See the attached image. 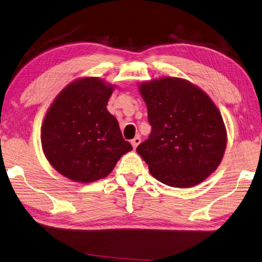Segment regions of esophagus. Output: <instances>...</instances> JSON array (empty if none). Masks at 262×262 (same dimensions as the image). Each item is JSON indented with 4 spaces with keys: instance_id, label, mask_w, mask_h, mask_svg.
<instances>
[{
    "instance_id": "obj_1",
    "label": "esophagus",
    "mask_w": 262,
    "mask_h": 262,
    "mask_svg": "<svg viewBox=\"0 0 262 262\" xmlns=\"http://www.w3.org/2000/svg\"><path fill=\"white\" fill-rule=\"evenodd\" d=\"M130 143H132L133 147L136 148V147L138 146V144H140V143H141V137H140V136H136L135 138H133Z\"/></svg>"
}]
</instances>
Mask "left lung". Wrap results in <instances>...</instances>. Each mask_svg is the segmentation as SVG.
<instances>
[{"mask_svg": "<svg viewBox=\"0 0 262 262\" xmlns=\"http://www.w3.org/2000/svg\"><path fill=\"white\" fill-rule=\"evenodd\" d=\"M152 132L136 151L151 175L171 187L187 188L219 167L227 145L222 114L200 87L178 77L143 81Z\"/></svg>", "mask_w": 262, "mask_h": 262, "instance_id": "left-lung-1", "label": "left lung"}]
</instances>
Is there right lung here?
Listing matches in <instances>:
<instances>
[{"label":"right lung","mask_w":262,"mask_h":262,"mask_svg":"<svg viewBox=\"0 0 262 262\" xmlns=\"http://www.w3.org/2000/svg\"><path fill=\"white\" fill-rule=\"evenodd\" d=\"M115 86L97 77L75 79L56 95L44 117L40 142L50 165L78 183L106 177L133 150L106 109Z\"/></svg>","instance_id":"obj_1"}]
</instances>
